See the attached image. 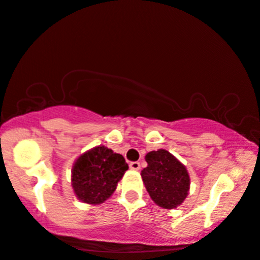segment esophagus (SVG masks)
I'll use <instances>...</instances> for the list:
<instances>
[{"instance_id": "esophagus-1", "label": "esophagus", "mask_w": 260, "mask_h": 260, "mask_svg": "<svg viewBox=\"0 0 260 260\" xmlns=\"http://www.w3.org/2000/svg\"><path fill=\"white\" fill-rule=\"evenodd\" d=\"M129 168H131V170H134V171L140 170V162H138V161L129 162Z\"/></svg>"}]
</instances>
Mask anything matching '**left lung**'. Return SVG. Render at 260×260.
Wrapping results in <instances>:
<instances>
[{"mask_svg": "<svg viewBox=\"0 0 260 260\" xmlns=\"http://www.w3.org/2000/svg\"><path fill=\"white\" fill-rule=\"evenodd\" d=\"M145 160L147 167L141 171V177L153 202L167 210L179 206L189 189L186 167L166 149L149 152Z\"/></svg>", "mask_w": 260, "mask_h": 260, "instance_id": "8db88e82", "label": "left lung"}]
</instances>
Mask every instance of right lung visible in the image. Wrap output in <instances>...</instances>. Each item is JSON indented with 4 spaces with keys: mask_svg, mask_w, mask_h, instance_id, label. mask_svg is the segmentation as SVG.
<instances>
[{
    "mask_svg": "<svg viewBox=\"0 0 260 260\" xmlns=\"http://www.w3.org/2000/svg\"><path fill=\"white\" fill-rule=\"evenodd\" d=\"M127 170L128 165L121 154L105 146L89 149L80 155L73 166L72 186L75 196L82 203H104L115 191Z\"/></svg>",
    "mask_w": 260,
    "mask_h": 260,
    "instance_id": "right-lung-1",
    "label": "right lung"
}]
</instances>
